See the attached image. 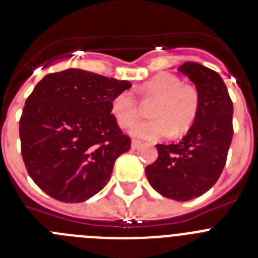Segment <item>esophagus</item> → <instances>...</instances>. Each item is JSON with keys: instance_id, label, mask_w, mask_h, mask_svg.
I'll list each match as a JSON object with an SVG mask.
<instances>
[{"instance_id": "obj_1", "label": "esophagus", "mask_w": 258, "mask_h": 258, "mask_svg": "<svg viewBox=\"0 0 258 258\" xmlns=\"http://www.w3.org/2000/svg\"><path fill=\"white\" fill-rule=\"evenodd\" d=\"M140 146H141L140 141H137V140L132 141V149H133V150H137L138 147H140Z\"/></svg>"}]
</instances>
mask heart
<instances>
[{
  "instance_id": "heart-1",
  "label": "heart",
  "mask_w": 258,
  "mask_h": 258,
  "mask_svg": "<svg viewBox=\"0 0 258 258\" xmlns=\"http://www.w3.org/2000/svg\"><path fill=\"white\" fill-rule=\"evenodd\" d=\"M142 102H151L152 118L137 122L131 129L132 136L143 140H157L187 131L199 111L200 97L195 86L182 83L169 72H160L138 86ZM111 115L121 127H129L140 116V102L131 92L116 94L111 101Z\"/></svg>"
}]
</instances>
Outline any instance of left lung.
Masks as SVG:
<instances>
[{
    "instance_id": "8db88e82",
    "label": "left lung",
    "mask_w": 258,
    "mask_h": 258,
    "mask_svg": "<svg viewBox=\"0 0 258 258\" xmlns=\"http://www.w3.org/2000/svg\"><path fill=\"white\" fill-rule=\"evenodd\" d=\"M179 72L200 97L192 126L178 143L156 145V161L146 166L150 184L163 197L187 202L206 194L220 178L232 140V102L216 71L186 61Z\"/></svg>"
}]
</instances>
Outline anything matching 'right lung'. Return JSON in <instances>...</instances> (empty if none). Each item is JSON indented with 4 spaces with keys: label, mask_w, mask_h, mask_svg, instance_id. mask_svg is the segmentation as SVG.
Masks as SVG:
<instances>
[{
    "label": "right lung",
    "mask_w": 258,
    "mask_h": 258,
    "mask_svg": "<svg viewBox=\"0 0 258 258\" xmlns=\"http://www.w3.org/2000/svg\"><path fill=\"white\" fill-rule=\"evenodd\" d=\"M132 88L88 71L49 74L26 101L19 121L27 172L42 191L63 203H81L108 183L131 138L111 115V101Z\"/></svg>",
    "instance_id": "1"
}]
</instances>
